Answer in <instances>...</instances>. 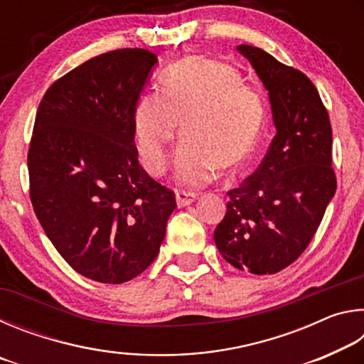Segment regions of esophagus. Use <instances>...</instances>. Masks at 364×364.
<instances>
[{
  "mask_svg": "<svg viewBox=\"0 0 364 364\" xmlns=\"http://www.w3.org/2000/svg\"><path fill=\"white\" fill-rule=\"evenodd\" d=\"M176 204L178 207H186L197 199V194L194 193H186V191H176Z\"/></svg>",
  "mask_w": 364,
  "mask_h": 364,
  "instance_id": "34e87169",
  "label": "esophagus"
}]
</instances>
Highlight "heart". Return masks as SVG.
I'll use <instances>...</instances> for the list:
<instances>
[{
    "label": "heart",
    "instance_id": "1",
    "mask_svg": "<svg viewBox=\"0 0 364 364\" xmlns=\"http://www.w3.org/2000/svg\"><path fill=\"white\" fill-rule=\"evenodd\" d=\"M262 96L242 83L234 67L207 58H188L136 104L134 144L151 175L167 170L170 147L178 134L183 144L175 160V178L184 186H202L215 171L231 173L247 162L263 125Z\"/></svg>",
    "mask_w": 364,
    "mask_h": 364
}]
</instances>
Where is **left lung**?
<instances>
[{
    "label": "left lung",
    "instance_id": "obj_1",
    "mask_svg": "<svg viewBox=\"0 0 364 364\" xmlns=\"http://www.w3.org/2000/svg\"><path fill=\"white\" fill-rule=\"evenodd\" d=\"M237 51L268 90L276 134L255 173L228 191L213 239L234 268L274 274L304 254L336 194L332 128L305 73L260 48L239 45Z\"/></svg>",
    "mask_w": 364,
    "mask_h": 364
}]
</instances>
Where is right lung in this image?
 Listing matches in <instances>:
<instances>
[{
  "mask_svg": "<svg viewBox=\"0 0 364 364\" xmlns=\"http://www.w3.org/2000/svg\"><path fill=\"white\" fill-rule=\"evenodd\" d=\"M157 56L125 48L49 86L28 149L30 199L60 257L85 278L122 284L156 260L173 191L146 173L133 115Z\"/></svg>",
  "mask_w": 364,
  "mask_h": 364,
  "instance_id": "right-lung-1",
  "label": "right lung"
}]
</instances>
